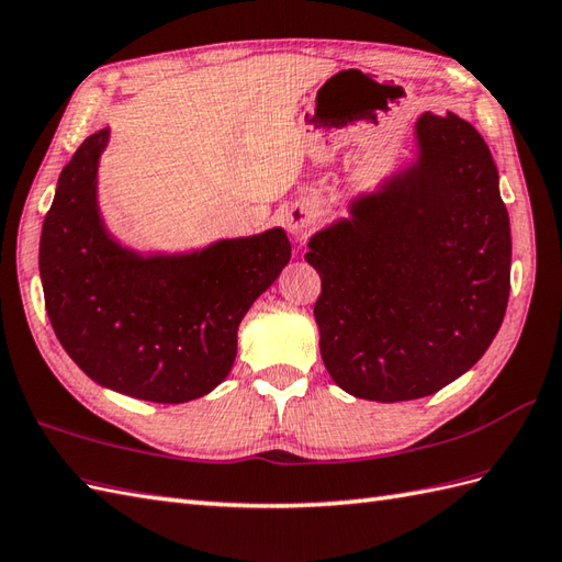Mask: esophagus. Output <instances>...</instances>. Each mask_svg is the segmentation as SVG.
<instances>
[{"label":"esophagus","mask_w":562,"mask_h":562,"mask_svg":"<svg viewBox=\"0 0 562 562\" xmlns=\"http://www.w3.org/2000/svg\"><path fill=\"white\" fill-rule=\"evenodd\" d=\"M313 211L308 207H292L290 213H286V232L292 234L294 239H306V234L313 229Z\"/></svg>","instance_id":"1"}]
</instances>
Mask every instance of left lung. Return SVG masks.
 Returning <instances> with one entry per match:
<instances>
[{"label": "left lung", "mask_w": 562, "mask_h": 562, "mask_svg": "<svg viewBox=\"0 0 562 562\" xmlns=\"http://www.w3.org/2000/svg\"><path fill=\"white\" fill-rule=\"evenodd\" d=\"M416 160L308 239L321 276V357L345 393H438L484 357L510 296V217L498 169L458 114L424 112Z\"/></svg>", "instance_id": "left-lung-1"}]
</instances>
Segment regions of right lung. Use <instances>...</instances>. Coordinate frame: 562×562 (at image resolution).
<instances>
[{
    "label": "right lung",
    "mask_w": 562,
    "mask_h": 562,
    "mask_svg": "<svg viewBox=\"0 0 562 562\" xmlns=\"http://www.w3.org/2000/svg\"><path fill=\"white\" fill-rule=\"evenodd\" d=\"M88 136L61 169L41 234L45 308L88 378L116 393L181 404L215 390L237 357L239 323L290 263L282 227L189 254H138L104 227L100 155Z\"/></svg>",
    "instance_id": "obj_1"
}]
</instances>
